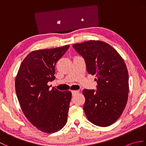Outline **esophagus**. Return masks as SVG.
<instances>
[{
	"instance_id": "34e87169",
	"label": "esophagus",
	"mask_w": 146,
	"mask_h": 146,
	"mask_svg": "<svg viewBox=\"0 0 146 146\" xmlns=\"http://www.w3.org/2000/svg\"><path fill=\"white\" fill-rule=\"evenodd\" d=\"M79 92L78 90H73L71 91V94H72V95H75L76 94H78Z\"/></svg>"
}]
</instances>
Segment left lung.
Instances as JSON below:
<instances>
[{
    "mask_svg": "<svg viewBox=\"0 0 146 146\" xmlns=\"http://www.w3.org/2000/svg\"><path fill=\"white\" fill-rule=\"evenodd\" d=\"M85 60L89 74L95 75L97 90H83V110L90 122L100 127L112 124L122 115L128 99L129 74L122 57L100 41L73 45Z\"/></svg>",
    "mask_w": 146,
    "mask_h": 146,
    "instance_id": "left-lung-1",
    "label": "left lung"
}]
</instances>
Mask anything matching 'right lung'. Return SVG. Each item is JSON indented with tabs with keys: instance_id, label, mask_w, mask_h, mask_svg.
Returning a JSON list of instances; mask_svg holds the SVG:
<instances>
[{
	"instance_id": "1",
	"label": "right lung",
	"mask_w": 146,
	"mask_h": 146,
	"mask_svg": "<svg viewBox=\"0 0 146 146\" xmlns=\"http://www.w3.org/2000/svg\"><path fill=\"white\" fill-rule=\"evenodd\" d=\"M69 47L30 52L22 62L15 78L22 110L33 125L44 132L60 131L67 122L71 92L51 88L48 83L54 80L55 65Z\"/></svg>"
}]
</instances>
